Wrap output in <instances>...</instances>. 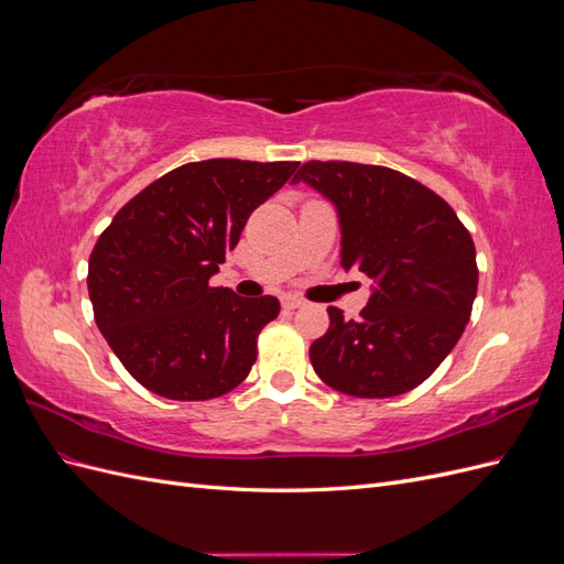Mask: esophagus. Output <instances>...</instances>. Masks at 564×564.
Wrapping results in <instances>:
<instances>
[{"label": "esophagus", "mask_w": 564, "mask_h": 564, "mask_svg": "<svg viewBox=\"0 0 564 564\" xmlns=\"http://www.w3.org/2000/svg\"><path fill=\"white\" fill-rule=\"evenodd\" d=\"M305 301L301 299V296H294V294H286V296H282V305L286 311H296V308H301Z\"/></svg>", "instance_id": "1"}]
</instances>
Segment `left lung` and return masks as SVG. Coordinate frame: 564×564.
Instances as JSON below:
<instances>
[{
    "label": "left lung",
    "mask_w": 564,
    "mask_h": 564,
    "mask_svg": "<svg viewBox=\"0 0 564 564\" xmlns=\"http://www.w3.org/2000/svg\"><path fill=\"white\" fill-rule=\"evenodd\" d=\"M327 197L340 224V265L373 280L357 319L332 308L311 362L352 398H395L452 352L477 294L473 237L449 204L395 169L305 162L292 183Z\"/></svg>",
    "instance_id": "8db88e82"
}]
</instances>
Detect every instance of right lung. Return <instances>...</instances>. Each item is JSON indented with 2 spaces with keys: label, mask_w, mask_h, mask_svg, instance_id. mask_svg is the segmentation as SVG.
I'll use <instances>...</instances> for the list:
<instances>
[{
  "label": "right lung",
  "mask_w": 564,
  "mask_h": 564,
  "mask_svg": "<svg viewBox=\"0 0 564 564\" xmlns=\"http://www.w3.org/2000/svg\"><path fill=\"white\" fill-rule=\"evenodd\" d=\"M299 162L183 164L129 199L89 259L100 334L131 377L160 398L214 400L240 386L275 296L245 299L209 280L240 242L251 212Z\"/></svg>",
  "instance_id": "right-lung-1"
}]
</instances>
